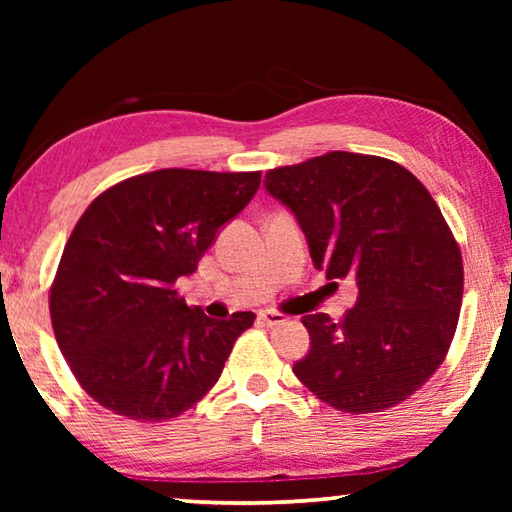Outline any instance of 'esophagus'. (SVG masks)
I'll list each match as a JSON object with an SVG mask.
<instances>
[{"label":"esophagus","mask_w":512,"mask_h":512,"mask_svg":"<svg viewBox=\"0 0 512 512\" xmlns=\"http://www.w3.org/2000/svg\"><path fill=\"white\" fill-rule=\"evenodd\" d=\"M259 320H262L264 325L273 327V325H282L284 320H287V316L280 314V311H275V309H264V311H259Z\"/></svg>","instance_id":"1"}]
</instances>
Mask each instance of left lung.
I'll return each mask as SVG.
<instances>
[{
    "label": "left lung",
    "instance_id": "1",
    "mask_svg": "<svg viewBox=\"0 0 512 512\" xmlns=\"http://www.w3.org/2000/svg\"><path fill=\"white\" fill-rule=\"evenodd\" d=\"M264 187L296 216L318 271L359 287L341 323L302 318L311 345L296 377L343 413L404 402L443 363L463 300L461 250L427 187L348 151L271 169Z\"/></svg>",
    "mask_w": 512,
    "mask_h": 512
}]
</instances>
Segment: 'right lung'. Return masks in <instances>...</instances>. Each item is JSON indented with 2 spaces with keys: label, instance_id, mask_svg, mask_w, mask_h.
<instances>
[{
  "label": "right lung",
  "instance_id": "1",
  "mask_svg": "<svg viewBox=\"0 0 512 512\" xmlns=\"http://www.w3.org/2000/svg\"><path fill=\"white\" fill-rule=\"evenodd\" d=\"M262 173L160 169L92 201L49 293L58 348L83 391L137 422H162L203 400L253 311L214 320L173 289L192 275Z\"/></svg>",
  "mask_w": 512,
  "mask_h": 512
}]
</instances>
